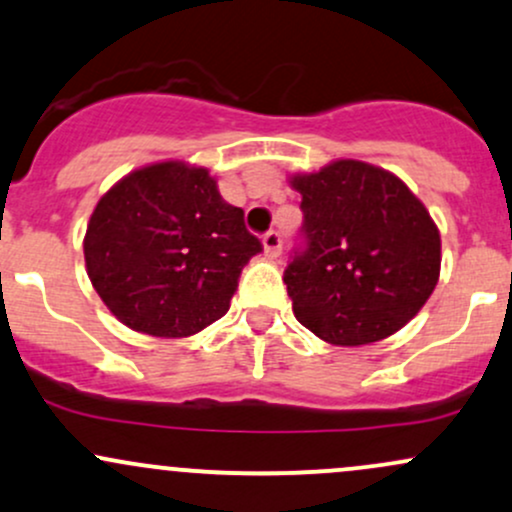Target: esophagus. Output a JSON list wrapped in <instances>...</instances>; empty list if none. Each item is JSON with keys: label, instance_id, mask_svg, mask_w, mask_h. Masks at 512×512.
<instances>
[{"label": "esophagus", "instance_id": "34e87169", "mask_svg": "<svg viewBox=\"0 0 512 512\" xmlns=\"http://www.w3.org/2000/svg\"><path fill=\"white\" fill-rule=\"evenodd\" d=\"M262 247H265L267 257H277L282 252V238H279L277 230H269V233L262 235Z\"/></svg>", "mask_w": 512, "mask_h": 512}]
</instances>
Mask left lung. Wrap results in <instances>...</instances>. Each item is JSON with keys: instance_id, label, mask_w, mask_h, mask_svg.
Wrapping results in <instances>:
<instances>
[{"instance_id": "1", "label": "left lung", "mask_w": 512, "mask_h": 512, "mask_svg": "<svg viewBox=\"0 0 512 512\" xmlns=\"http://www.w3.org/2000/svg\"><path fill=\"white\" fill-rule=\"evenodd\" d=\"M289 182L306 238L284 269L296 320L342 347L398 333L440 279V230L423 201L396 174L359 160Z\"/></svg>"}]
</instances>
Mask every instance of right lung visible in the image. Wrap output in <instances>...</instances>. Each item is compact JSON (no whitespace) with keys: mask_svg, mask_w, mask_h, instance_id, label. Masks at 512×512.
Listing matches in <instances>:
<instances>
[{"mask_svg":"<svg viewBox=\"0 0 512 512\" xmlns=\"http://www.w3.org/2000/svg\"><path fill=\"white\" fill-rule=\"evenodd\" d=\"M262 243L247 233L204 167L145 165L94 206L84 233L89 282L136 333L189 338L230 308L238 277Z\"/></svg>","mask_w":512,"mask_h":512,"instance_id":"add662e5","label":"right lung"}]
</instances>
